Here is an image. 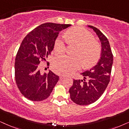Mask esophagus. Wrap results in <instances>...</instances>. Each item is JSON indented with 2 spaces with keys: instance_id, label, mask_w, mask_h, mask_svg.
<instances>
[{
  "instance_id": "obj_1",
  "label": "esophagus",
  "mask_w": 129,
  "mask_h": 129,
  "mask_svg": "<svg viewBox=\"0 0 129 129\" xmlns=\"http://www.w3.org/2000/svg\"><path fill=\"white\" fill-rule=\"evenodd\" d=\"M65 78H66V76H59V79L61 80H63V79H65Z\"/></svg>"
}]
</instances>
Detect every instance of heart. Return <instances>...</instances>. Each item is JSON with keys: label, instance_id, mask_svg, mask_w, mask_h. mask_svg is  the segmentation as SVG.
<instances>
[{"label": "heart", "instance_id": "1", "mask_svg": "<svg viewBox=\"0 0 129 129\" xmlns=\"http://www.w3.org/2000/svg\"><path fill=\"white\" fill-rule=\"evenodd\" d=\"M68 44L77 46L73 55H59L52 61L53 68L57 73L63 75L71 74L82 66L89 68L94 66L100 59L101 48L94 41L90 32L83 28H73L67 31L65 35ZM66 46L62 37H58L54 42V50L56 53H62L66 50Z\"/></svg>", "mask_w": 129, "mask_h": 129}]
</instances>
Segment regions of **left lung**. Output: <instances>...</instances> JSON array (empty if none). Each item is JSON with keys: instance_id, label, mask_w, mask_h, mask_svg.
I'll use <instances>...</instances> for the list:
<instances>
[{"instance_id": "1", "label": "left lung", "mask_w": 129, "mask_h": 129, "mask_svg": "<svg viewBox=\"0 0 129 129\" xmlns=\"http://www.w3.org/2000/svg\"><path fill=\"white\" fill-rule=\"evenodd\" d=\"M95 31L102 45V53L98 63L90 70L81 73L83 80H74L70 87V98L80 105H89L96 101L104 93L110 82L113 55L107 37L99 29L88 25Z\"/></svg>"}]
</instances>
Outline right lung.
Segmentation results:
<instances>
[{"instance_id":"1","label":"right lung","mask_w":129,"mask_h":129,"mask_svg":"<svg viewBox=\"0 0 129 129\" xmlns=\"http://www.w3.org/2000/svg\"><path fill=\"white\" fill-rule=\"evenodd\" d=\"M70 25L52 22L41 24L22 40L16 55L15 78L20 92L29 100L47 99L59 80V76L50 70L42 74L38 67L50 55L59 33Z\"/></svg>"}]
</instances>
